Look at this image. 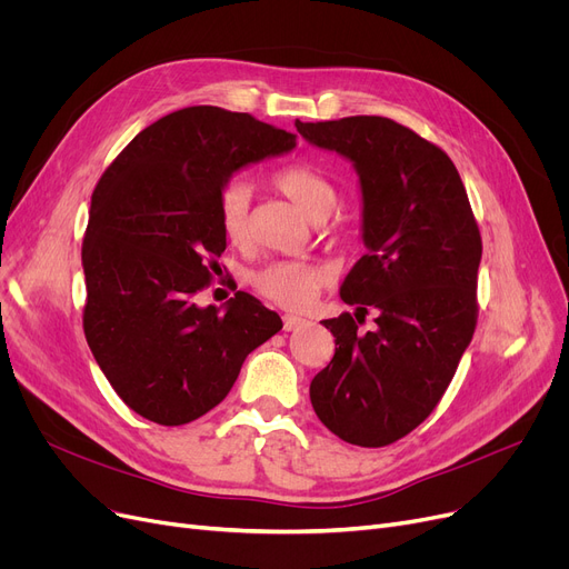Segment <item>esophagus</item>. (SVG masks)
<instances>
[{
  "mask_svg": "<svg viewBox=\"0 0 569 569\" xmlns=\"http://www.w3.org/2000/svg\"><path fill=\"white\" fill-rule=\"evenodd\" d=\"M307 325H309L307 318H300V316H295V313H286V316H283V330H286V332L302 330V327H307Z\"/></svg>",
  "mask_w": 569,
  "mask_h": 569,
  "instance_id": "34e87169",
  "label": "esophagus"
}]
</instances>
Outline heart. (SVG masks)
<instances>
[{"label": "heart", "instance_id": "obj_1", "mask_svg": "<svg viewBox=\"0 0 569 569\" xmlns=\"http://www.w3.org/2000/svg\"><path fill=\"white\" fill-rule=\"evenodd\" d=\"M274 184L313 221H322L335 212L339 202L337 187L318 168L292 163L277 172ZM251 198L253 191L244 179H234L219 196L221 232L232 247L251 242ZM330 279L327 267L313 260H272L251 274V286L286 309L307 307L318 290Z\"/></svg>", "mask_w": 569, "mask_h": 569}]
</instances>
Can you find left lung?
<instances>
[{"label": "left lung", "instance_id": "obj_1", "mask_svg": "<svg viewBox=\"0 0 569 569\" xmlns=\"http://www.w3.org/2000/svg\"><path fill=\"white\" fill-rule=\"evenodd\" d=\"M295 127L360 177L367 253L339 295L358 319L377 311L367 336L350 313L322 320L337 348L311 380V406L350 445H390L431 415L472 339L480 230L452 159L395 119H297Z\"/></svg>", "mask_w": 569, "mask_h": 569}]
</instances>
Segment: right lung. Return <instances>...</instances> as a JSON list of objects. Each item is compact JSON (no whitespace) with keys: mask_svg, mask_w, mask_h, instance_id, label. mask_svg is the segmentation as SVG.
Masks as SVG:
<instances>
[{"mask_svg":"<svg viewBox=\"0 0 569 569\" xmlns=\"http://www.w3.org/2000/svg\"><path fill=\"white\" fill-rule=\"evenodd\" d=\"M295 144L247 112L193 106L142 129L99 179L82 242L84 339L144 420H198L283 327L249 292L223 307H198L196 295L226 251L219 196L230 177Z\"/></svg>","mask_w":569,"mask_h":569,"instance_id":"obj_1","label":"right lung"}]
</instances>
